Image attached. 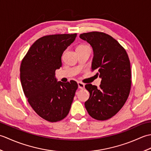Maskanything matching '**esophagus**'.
Returning a JSON list of instances; mask_svg holds the SVG:
<instances>
[{
	"label": "esophagus",
	"instance_id": "esophagus-1",
	"mask_svg": "<svg viewBox=\"0 0 151 151\" xmlns=\"http://www.w3.org/2000/svg\"><path fill=\"white\" fill-rule=\"evenodd\" d=\"M78 88L80 89H84L85 86L84 84H83L82 82H78Z\"/></svg>",
	"mask_w": 151,
	"mask_h": 151
}]
</instances>
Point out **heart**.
<instances>
[{"label":"heart","mask_w":151,"mask_h":151,"mask_svg":"<svg viewBox=\"0 0 151 151\" xmlns=\"http://www.w3.org/2000/svg\"><path fill=\"white\" fill-rule=\"evenodd\" d=\"M88 47L87 45H79L77 49H80V48H83V47Z\"/></svg>","instance_id":"obj_1"}]
</instances>
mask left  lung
Segmentation results:
<instances>
[{
  "instance_id": "left-lung-1",
  "label": "left lung",
  "mask_w": 151,
  "mask_h": 151,
  "mask_svg": "<svg viewBox=\"0 0 151 151\" xmlns=\"http://www.w3.org/2000/svg\"><path fill=\"white\" fill-rule=\"evenodd\" d=\"M93 50L91 69L101 78L99 88L85 86L89 98L85 102L89 115L95 119L107 120L119 111L127 101L131 88V69L129 56L117 40L99 32L80 35Z\"/></svg>"
}]
</instances>
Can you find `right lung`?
Returning a JSON list of instances; mask_svg holds the SVG:
<instances>
[{"mask_svg":"<svg viewBox=\"0 0 151 151\" xmlns=\"http://www.w3.org/2000/svg\"><path fill=\"white\" fill-rule=\"evenodd\" d=\"M76 34H54L40 37L22 59L20 78L31 107L49 122L62 120L68 115L78 88L74 81L58 82L55 71L62 67V56Z\"/></svg>","mask_w":151,"mask_h":151,"instance_id":"add662e5","label":"right lung"}]
</instances>
